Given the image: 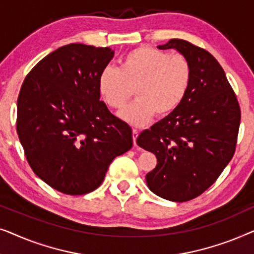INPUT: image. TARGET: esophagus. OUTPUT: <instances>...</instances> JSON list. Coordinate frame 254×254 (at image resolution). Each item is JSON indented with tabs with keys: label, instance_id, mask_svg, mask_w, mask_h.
Segmentation results:
<instances>
[{
	"label": "esophagus",
	"instance_id": "obj_1",
	"mask_svg": "<svg viewBox=\"0 0 254 254\" xmlns=\"http://www.w3.org/2000/svg\"><path fill=\"white\" fill-rule=\"evenodd\" d=\"M138 134H140V130H138V129H133V142H134V145H136V138L138 136Z\"/></svg>",
	"mask_w": 254,
	"mask_h": 254
}]
</instances>
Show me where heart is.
Instances as JSON below:
<instances>
[{
    "instance_id": "obj_1",
    "label": "heart",
    "mask_w": 254,
    "mask_h": 254,
    "mask_svg": "<svg viewBox=\"0 0 254 254\" xmlns=\"http://www.w3.org/2000/svg\"><path fill=\"white\" fill-rule=\"evenodd\" d=\"M192 82V67L182 54L141 46L125 54L119 68H105L98 79L100 96L119 111L134 95L136 100L120 113L133 126L147 125L155 114L166 117L183 103Z\"/></svg>"
}]
</instances>
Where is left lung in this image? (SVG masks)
I'll use <instances>...</instances> for the list:
<instances>
[{"label": "left lung", "instance_id": "8db88e82", "mask_svg": "<svg viewBox=\"0 0 254 254\" xmlns=\"http://www.w3.org/2000/svg\"><path fill=\"white\" fill-rule=\"evenodd\" d=\"M157 47L183 54L192 67V82L178 109L142 131L136 143L157 158L145 176L149 190L184 202L209 189L231 161L241 109L223 68L209 52L183 39Z\"/></svg>", "mask_w": 254, "mask_h": 254}]
</instances>
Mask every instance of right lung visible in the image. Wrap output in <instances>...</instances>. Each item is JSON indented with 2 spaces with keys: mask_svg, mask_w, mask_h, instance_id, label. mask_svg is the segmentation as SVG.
<instances>
[{
  "mask_svg": "<svg viewBox=\"0 0 254 254\" xmlns=\"http://www.w3.org/2000/svg\"><path fill=\"white\" fill-rule=\"evenodd\" d=\"M110 47L69 44L34 65L17 99V134L33 172L69 195L95 190L117 156L133 145L131 128L99 100Z\"/></svg>",
  "mask_w": 254,
  "mask_h": 254,
  "instance_id": "add662e5",
  "label": "right lung"
}]
</instances>
